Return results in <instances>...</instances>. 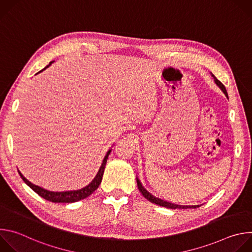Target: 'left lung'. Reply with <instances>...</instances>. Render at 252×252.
<instances>
[{"instance_id":"1","label":"left lung","mask_w":252,"mask_h":252,"mask_svg":"<svg viewBox=\"0 0 252 252\" xmlns=\"http://www.w3.org/2000/svg\"><path fill=\"white\" fill-rule=\"evenodd\" d=\"M211 76L213 77V80H214V82H215V84L218 85V87L223 92V94L226 95V97H228V94H227V92H226V89H225V87L217 79L215 78L212 74H211ZM136 184H137V188H138V189H139V191L141 192V194L145 196L148 200H150L151 202H153V203H155V204H158V205H159V206H163V207H166V208H171V209H175V208H184V209H186V208H196V207H199L201 204H197V205H179V204H175V203H172V202H168V201H166V200H163V199H161V198H158V197H156L155 195H153L151 192H149L145 188L142 187V185H141V183H140V181L139 179L136 177Z\"/></svg>"}]
</instances>
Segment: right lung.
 <instances>
[{
    "label": "right lung",
    "instance_id": "right-lung-1",
    "mask_svg": "<svg viewBox=\"0 0 252 252\" xmlns=\"http://www.w3.org/2000/svg\"><path fill=\"white\" fill-rule=\"evenodd\" d=\"M54 63L51 62L45 68H43L42 70H40L39 73H41V71L45 70L47 67H49L52 63ZM38 73V74H39ZM112 150H109L106 153V155L104 156L103 159H102V162H101V165L96 173V175L94 176V178L93 179V181L91 182V184H89L87 187L81 189H77V190H66V191H51V190H48V189H45L41 187H38L35 186L33 184H32L31 182H29L28 179L19 171V174L21 175L22 179L25 182V184L27 186H29L35 193H38L40 196H42L43 198L49 200V201H52V202H66V203H69V202H76V201H79V200H82L86 197H88L89 195H91L100 185L101 183V179H102V175H103V171H104V167H105V163H106V160L107 158H109V155L111 154Z\"/></svg>",
    "mask_w": 252,
    "mask_h": 252
}]
</instances>
